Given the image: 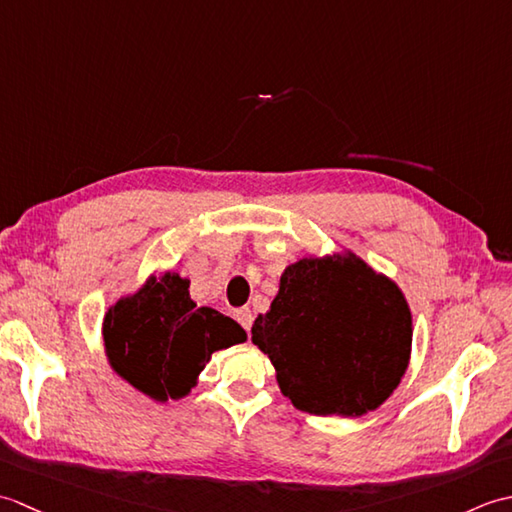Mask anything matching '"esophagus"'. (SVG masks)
I'll list each match as a JSON object with an SVG mask.
<instances>
[{"mask_svg": "<svg viewBox=\"0 0 512 512\" xmlns=\"http://www.w3.org/2000/svg\"><path fill=\"white\" fill-rule=\"evenodd\" d=\"M235 319L244 330H250V325H253V312H250V308H239L235 310Z\"/></svg>", "mask_w": 512, "mask_h": 512, "instance_id": "obj_1", "label": "esophagus"}]
</instances>
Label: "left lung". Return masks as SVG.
I'll list each match as a JSON object with an SVG mask.
<instances>
[{
  "label": "left lung",
  "instance_id": "obj_1",
  "mask_svg": "<svg viewBox=\"0 0 512 512\" xmlns=\"http://www.w3.org/2000/svg\"><path fill=\"white\" fill-rule=\"evenodd\" d=\"M250 332L292 405L341 418H361L394 394L413 341L396 281L347 248L286 266Z\"/></svg>",
  "mask_w": 512,
  "mask_h": 512
}]
</instances>
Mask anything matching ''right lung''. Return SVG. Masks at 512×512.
I'll use <instances>...</instances> for the list:
<instances>
[{
    "instance_id": "right-lung-1",
    "label": "right lung",
    "mask_w": 512,
    "mask_h": 512,
    "mask_svg": "<svg viewBox=\"0 0 512 512\" xmlns=\"http://www.w3.org/2000/svg\"><path fill=\"white\" fill-rule=\"evenodd\" d=\"M189 284L171 270L149 275L103 317V350L112 372L156 402L189 396L213 352L246 341L242 325L198 306Z\"/></svg>"
}]
</instances>
